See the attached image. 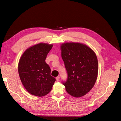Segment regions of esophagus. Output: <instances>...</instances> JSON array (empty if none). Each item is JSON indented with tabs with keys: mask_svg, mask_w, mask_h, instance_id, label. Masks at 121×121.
Here are the masks:
<instances>
[{
	"mask_svg": "<svg viewBox=\"0 0 121 121\" xmlns=\"http://www.w3.org/2000/svg\"><path fill=\"white\" fill-rule=\"evenodd\" d=\"M59 79H60V77L58 76H57V77H56V81H59Z\"/></svg>",
	"mask_w": 121,
	"mask_h": 121,
	"instance_id": "obj_1",
	"label": "esophagus"
}]
</instances>
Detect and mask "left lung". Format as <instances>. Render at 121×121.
I'll use <instances>...</instances> for the list:
<instances>
[{"mask_svg":"<svg viewBox=\"0 0 121 121\" xmlns=\"http://www.w3.org/2000/svg\"><path fill=\"white\" fill-rule=\"evenodd\" d=\"M61 48L68 74L62 84L69 94L81 97L91 90L97 79V56L91 48L78 43H64Z\"/></svg>","mask_w":121,"mask_h":121,"instance_id":"8db88e82","label":"left lung"}]
</instances>
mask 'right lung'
I'll return each instance as SVG.
<instances>
[{"label":"right lung","mask_w":121,"mask_h":121,"mask_svg":"<svg viewBox=\"0 0 121 121\" xmlns=\"http://www.w3.org/2000/svg\"><path fill=\"white\" fill-rule=\"evenodd\" d=\"M52 45L39 43L24 52L18 63L21 82L30 93L39 97L49 93L56 79L51 75V68L46 63Z\"/></svg>","instance_id":"add662e5"}]
</instances>
